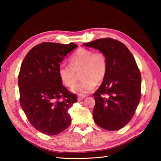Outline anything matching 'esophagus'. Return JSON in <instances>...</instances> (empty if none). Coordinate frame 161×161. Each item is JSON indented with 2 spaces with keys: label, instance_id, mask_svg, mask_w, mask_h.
<instances>
[{
  "label": "esophagus",
  "instance_id": "34e87169",
  "mask_svg": "<svg viewBox=\"0 0 161 161\" xmlns=\"http://www.w3.org/2000/svg\"><path fill=\"white\" fill-rule=\"evenodd\" d=\"M86 97V95H78V97H77V100L78 101H81V100H82L84 98H85Z\"/></svg>",
  "mask_w": 161,
  "mask_h": 161
}]
</instances>
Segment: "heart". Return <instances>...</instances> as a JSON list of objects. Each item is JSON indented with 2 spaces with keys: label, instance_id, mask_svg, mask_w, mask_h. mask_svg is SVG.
<instances>
[{
  "label": "heart",
  "instance_id": "1",
  "mask_svg": "<svg viewBox=\"0 0 161 161\" xmlns=\"http://www.w3.org/2000/svg\"><path fill=\"white\" fill-rule=\"evenodd\" d=\"M70 66L60 65L58 75L60 80L66 86L74 85L80 73L81 81L76 84L71 91L79 95L89 93L93 91L97 82L104 80L107 73L108 61L102 52L80 48L71 56Z\"/></svg>",
  "mask_w": 161,
  "mask_h": 161
}]
</instances>
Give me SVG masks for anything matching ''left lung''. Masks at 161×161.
I'll return each mask as SVG.
<instances>
[{"instance_id":"8db88e82","label":"left lung","mask_w":161,"mask_h":161,"mask_svg":"<svg viewBox=\"0 0 161 161\" xmlns=\"http://www.w3.org/2000/svg\"><path fill=\"white\" fill-rule=\"evenodd\" d=\"M83 45L104 53L108 61L106 77L93 94L94 121L108 131L124 127L134 115L141 97V75L134 57L125 44L111 38Z\"/></svg>"}]
</instances>
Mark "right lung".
Returning a JSON list of instances; mask_svg holds the SVG:
<instances>
[{
    "label": "right lung",
    "instance_id": "obj_1",
    "mask_svg": "<svg viewBox=\"0 0 161 161\" xmlns=\"http://www.w3.org/2000/svg\"><path fill=\"white\" fill-rule=\"evenodd\" d=\"M77 44L42 43L24 58L19 75L20 104L29 122L40 132L54 136L70 125L68 110L77 97L62 85L58 69Z\"/></svg>",
    "mask_w": 161,
    "mask_h": 161
}]
</instances>
